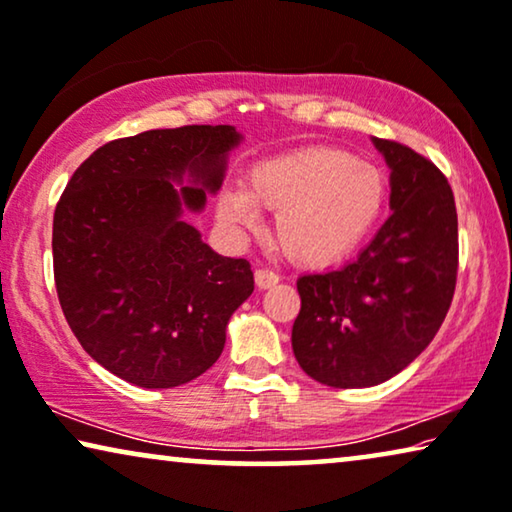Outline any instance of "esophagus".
Returning <instances> with one entry per match:
<instances>
[{"label": "esophagus", "instance_id": "1", "mask_svg": "<svg viewBox=\"0 0 512 512\" xmlns=\"http://www.w3.org/2000/svg\"><path fill=\"white\" fill-rule=\"evenodd\" d=\"M254 279H256V286L261 288V291H265V288H272V286L279 284V274L272 272V270H265V268L256 270V272H254Z\"/></svg>", "mask_w": 512, "mask_h": 512}]
</instances>
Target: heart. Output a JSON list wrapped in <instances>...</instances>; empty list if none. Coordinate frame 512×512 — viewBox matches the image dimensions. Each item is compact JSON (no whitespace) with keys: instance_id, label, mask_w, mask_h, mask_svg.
Wrapping results in <instances>:
<instances>
[{"instance_id":"1","label":"heart","mask_w":512,"mask_h":512,"mask_svg":"<svg viewBox=\"0 0 512 512\" xmlns=\"http://www.w3.org/2000/svg\"><path fill=\"white\" fill-rule=\"evenodd\" d=\"M385 201L388 180L376 164L339 147H302L251 166L244 189L221 191L217 214L226 226L247 231L268 207L277 212L281 249L298 263L325 265L367 238Z\"/></svg>"}]
</instances>
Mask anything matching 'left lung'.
Returning a JSON list of instances; mask_svg holds the SVG:
<instances>
[{
  "mask_svg": "<svg viewBox=\"0 0 512 512\" xmlns=\"http://www.w3.org/2000/svg\"><path fill=\"white\" fill-rule=\"evenodd\" d=\"M372 143L390 168L392 214L358 258L298 279L295 360L330 388H372L409 367L439 332L455 293L453 189L411 147Z\"/></svg>",
  "mask_w": 512,
  "mask_h": 512,
  "instance_id": "1",
  "label": "left lung"
}]
</instances>
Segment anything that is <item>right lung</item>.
<instances>
[{"mask_svg":"<svg viewBox=\"0 0 512 512\" xmlns=\"http://www.w3.org/2000/svg\"><path fill=\"white\" fill-rule=\"evenodd\" d=\"M242 143L231 124L152 129L99 147L59 198V305L90 358L138 388H175L219 360L254 293L244 258L219 256L184 214L205 210Z\"/></svg>","mask_w":512,"mask_h":512,"instance_id":"1","label":"right lung"}]
</instances>
